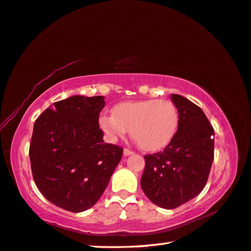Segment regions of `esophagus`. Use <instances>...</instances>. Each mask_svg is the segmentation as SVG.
Listing matches in <instances>:
<instances>
[{
    "label": "esophagus",
    "instance_id": "esophagus-1",
    "mask_svg": "<svg viewBox=\"0 0 251 251\" xmlns=\"http://www.w3.org/2000/svg\"><path fill=\"white\" fill-rule=\"evenodd\" d=\"M133 154H134L133 151L127 150V149H125V150H124V155H125V156H129V155H133Z\"/></svg>",
    "mask_w": 251,
    "mask_h": 251
}]
</instances>
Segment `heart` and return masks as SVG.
Here are the masks:
<instances>
[{
  "label": "heart",
  "mask_w": 251,
  "mask_h": 251,
  "mask_svg": "<svg viewBox=\"0 0 251 251\" xmlns=\"http://www.w3.org/2000/svg\"><path fill=\"white\" fill-rule=\"evenodd\" d=\"M99 125L110 142L129 132L146 152H157L172 142L178 126L176 106L165 99L126 101L114 107V114L102 113Z\"/></svg>",
  "instance_id": "1"
}]
</instances>
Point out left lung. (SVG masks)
I'll use <instances>...</instances> for the list:
<instances>
[{
  "label": "left lung",
  "instance_id": "obj_1",
  "mask_svg": "<svg viewBox=\"0 0 251 251\" xmlns=\"http://www.w3.org/2000/svg\"><path fill=\"white\" fill-rule=\"evenodd\" d=\"M178 113L172 142L162 152L147 154L141 186L163 209L177 208L203 190L214 156V129L200 107L181 95H171Z\"/></svg>",
  "mask_w": 251,
  "mask_h": 251
}]
</instances>
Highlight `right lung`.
<instances>
[{
	"mask_svg": "<svg viewBox=\"0 0 251 251\" xmlns=\"http://www.w3.org/2000/svg\"><path fill=\"white\" fill-rule=\"evenodd\" d=\"M105 104L104 96H71L34 123L29 150L33 180L47 200L67 211L95 205L123 156L122 147L102 141L98 118Z\"/></svg>",
	"mask_w": 251,
	"mask_h": 251,
	"instance_id": "obj_1",
	"label": "right lung"
}]
</instances>
